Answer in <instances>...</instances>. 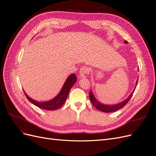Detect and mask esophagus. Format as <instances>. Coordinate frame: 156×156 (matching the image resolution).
I'll return each mask as SVG.
<instances>
[{"label": "esophagus", "mask_w": 156, "mask_h": 156, "mask_svg": "<svg viewBox=\"0 0 156 156\" xmlns=\"http://www.w3.org/2000/svg\"><path fill=\"white\" fill-rule=\"evenodd\" d=\"M90 73V69L87 66H83L79 70V78H86L88 76Z\"/></svg>", "instance_id": "obj_1"}]
</instances>
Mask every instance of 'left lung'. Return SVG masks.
Segmentation results:
<instances>
[{
  "label": "left lung",
  "mask_w": 156,
  "mask_h": 156,
  "mask_svg": "<svg viewBox=\"0 0 156 156\" xmlns=\"http://www.w3.org/2000/svg\"><path fill=\"white\" fill-rule=\"evenodd\" d=\"M124 43L127 44V41L125 40ZM137 83H138V80H136L135 87V88L133 89V92L130 94V95L127 97V98H126L125 100L122 101V102H120L119 103H116V104H114V105H108V104H104V103H101L96 100V98H95V96H94V93H93L92 90H90V94H89L90 100L92 105L99 111L104 112H112L116 111L118 110L121 109L122 108H123L127 104V102L129 101L131 98L132 97V96H133V94L135 91V88L136 87V84H137Z\"/></svg>",
  "instance_id": "1"
}]
</instances>
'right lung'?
Wrapping results in <instances>:
<instances>
[{
  "label": "right lung",
  "mask_w": 156,
  "mask_h": 156,
  "mask_svg": "<svg viewBox=\"0 0 156 156\" xmlns=\"http://www.w3.org/2000/svg\"><path fill=\"white\" fill-rule=\"evenodd\" d=\"M77 81V77L75 76L74 73L69 75L68 78L66 80V81L64 84V85L60 90L59 93L55 96L54 98L51 99V100L46 101H37L34 100H33L31 98H30L24 91L26 97L27 98L29 101H30L32 104L38 107L41 108H43L45 110L48 111H53L58 109L60 107L62 106V105L66 101V99L68 98V94L70 91L71 88L74 85V84Z\"/></svg>",
  "instance_id": "1"
}]
</instances>
